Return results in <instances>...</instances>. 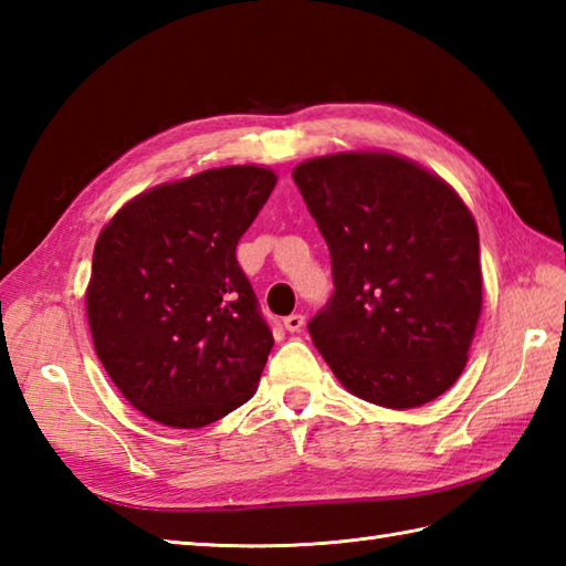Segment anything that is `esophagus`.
<instances>
[{
  "label": "esophagus",
  "instance_id": "esophagus-1",
  "mask_svg": "<svg viewBox=\"0 0 566 566\" xmlns=\"http://www.w3.org/2000/svg\"><path fill=\"white\" fill-rule=\"evenodd\" d=\"M304 321H306V318H304L302 314H292V316L284 318V328L290 331V333H298V331L304 328Z\"/></svg>",
  "mask_w": 566,
  "mask_h": 566
}]
</instances>
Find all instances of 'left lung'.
<instances>
[{
	"label": "left lung",
	"mask_w": 566,
	"mask_h": 566,
	"mask_svg": "<svg viewBox=\"0 0 566 566\" xmlns=\"http://www.w3.org/2000/svg\"><path fill=\"white\" fill-rule=\"evenodd\" d=\"M292 177L331 250L335 292L308 333L333 375L377 406L438 399L462 375L482 314L464 201L391 153L326 155Z\"/></svg>",
	"instance_id": "left-lung-1"
}]
</instances>
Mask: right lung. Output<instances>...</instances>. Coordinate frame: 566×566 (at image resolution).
<instances>
[{"label": "right lung", "mask_w": 566, "mask_h": 566, "mask_svg": "<svg viewBox=\"0 0 566 566\" xmlns=\"http://www.w3.org/2000/svg\"><path fill=\"white\" fill-rule=\"evenodd\" d=\"M276 175L231 165L130 199L92 258L87 318L106 375L170 428H201L243 406L274 345L235 245Z\"/></svg>", "instance_id": "1"}]
</instances>
